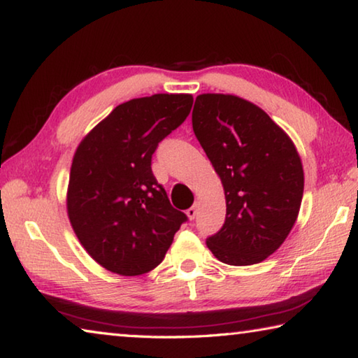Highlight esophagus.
<instances>
[{"label":"esophagus","mask_w":358,"mask_h":358,"mask_svg":"<svg viewBox=\"0 0 358 358\" xmlns=\"http://www.w3.org/2000/svg\"><path fill=\"white\" fill-rule=\"evenodd\" d=\"M186 215H187V217H189V220L192 221L194 217L197 216V205H192L191 208H187V210H186Z\"/></svg>","instance_id":"obj_1"}]
</instances>
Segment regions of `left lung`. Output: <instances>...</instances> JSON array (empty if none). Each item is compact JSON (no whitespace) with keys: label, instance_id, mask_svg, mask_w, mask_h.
I'll return each mask as SVG.
<instances>
[{"label":"left lung","instance_id":"obj_1","mask_svg":"<svg viewBox=\"0 0 358 358\" xmlns=\"http://www.w3.org/2000/svg\"><path fill=\"white\" fill-rule=\"evenodd\" d=\"M192 129L226 194V221L207 246L224 264L262 262L300 211L305 178L295 145L262 108L232 94H199Z\"/></svg>","mask_w":358,"mask_h":358}]
</instances>
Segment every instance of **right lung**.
<instances>
[{
  "mask_svg": "<svg viewBox=\"0 0 358 358\" xmlns=\"http://www.w3.org/2000/svg\"><path fill=\"white\" fill-rule=\"evenodd\" d=\"M191 94H153L113 108L76 150L68 216L78 241L112 273L137 276L162 262L181 224L151 171L157 145L183 123Z\"/></svg>",
  "mask_w": 358,
  "mask_h": 358,
  "instance_id": "1",
  "label": "right lung"
}]
</instances>
